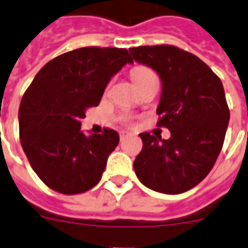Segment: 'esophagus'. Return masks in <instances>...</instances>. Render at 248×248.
<instances>
[{
  "mask_svg": "<svg viewBox=\"0 0 248 248\" xmlns=\"http://www.w3.org/2000/svg\"><path fill=\"white\" fill-rule=\"evenodd\" d=\"M119 138H121V141H124V140L127 138V134H126V133H122V134L119 136Z\"/></svg>",
  "mask_w": 248,
  "mask_h": 248,
  "instance_id": "obj_1",
  "label": "esophagus"
}]
</instances>
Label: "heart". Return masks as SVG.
<instances>
[{
	"mask_svg": "<svg viewBox=\"0 0 248 248\" xmlns=\"http://www.w3.org/2000/svg\"><path fill=\"white\" fill-rule=\"evenodd\" d=\"M131 79H133V82L136 83V86L138 88H141L142 86L149 84V83L158 82L155 72L148 68V67H143V65H138L136 68H133V71H131Z\"/></svg>",
	"mask_w": 248,
	"mask_h": 248,
	"instance_id": "1",
	"label": "heart"
}]
</instances>
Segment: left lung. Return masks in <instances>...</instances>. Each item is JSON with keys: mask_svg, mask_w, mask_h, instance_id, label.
Here are the masks:
<instances>
[{"mask_svg": "<svg viewBox=\"0 0 248 248\" xmlns=\"http://www.w3.org/2000/svg\"><path fill=\"white\" fill-rule=\"evenodd\" d=\"M129 51L160 76L157 124L170 131L169 140L140 134L143 146L134 160L137 177L160 193L186 192L207 177L223 146L230 121L223 84L204 62L176 46Z\"/></svg>", "mask_w": 248, "mask_h": 248, "instance_id": "8db88e82", "label": "left lung"}]
</instances>
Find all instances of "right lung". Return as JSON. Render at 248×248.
<instances>
[{
	"label": "right lung",
	"mask_w": 248,
	"mask_h": 248,
	"mask_svg": "<svg viewBox=\"0 0 248 248\" xmlns=\"http://www.w3.org/2000/svg\"><path fill=\"white\" fill-rule=\"evenodd\" d=\"M133 60L122 48L86 46L41 68L22 96L20 141L29 164L51 189L76 195L99 183L119 143L115 130L84 134L80 119L99 105L107 84Z\"/></svg>",
	"instance_id": "add662e5"
}]
</instances>
